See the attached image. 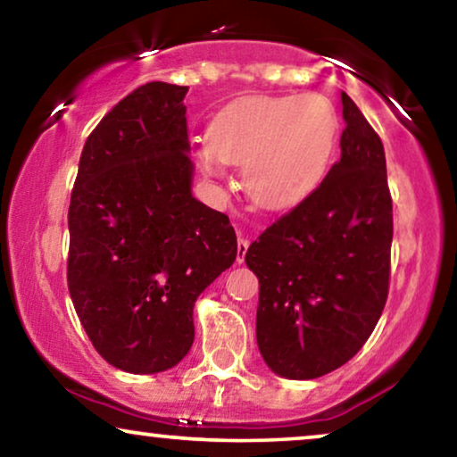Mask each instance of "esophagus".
Returning a JSON list of instances; mask_svg holds the SVG:
<instances>
[{"mask_svg":"<svg viewBox=\"0 0 457 457\" xmlns=\"http://www.w3.org/2000/svg\"><path fill=\"white\" fill-rule=\"evenodd\" d=\"M246 251H248V240L238 238V253H236V259H238V263H242V261H245Z\"/></svg>","mask_w":457,"mask_h":457,"instance_id":"esophagus-1","label":"esophagus"}]
</instances>
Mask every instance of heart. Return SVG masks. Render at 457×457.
<instances>
[{"label": "heart", "instance_id": "heart-1", "mask_svg": "<svg viewBox=\"0 0 457 457\" xmlns=\"http://www.w3.org/2000/svg\"><path fill=\"white\" fill-rule=\"evenodd\" d=\"M337 112L321 96L242 97L212 120L198 165L225 178L245 167L248 196L265 209H288L312 194L328 171L337 142Z\"/></svg>", "mask_w": 457, "mask_h": 457}]
</instances>
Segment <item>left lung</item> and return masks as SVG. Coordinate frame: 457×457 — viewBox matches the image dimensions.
<instances>
[{"instance_id":"left-lung-1","label":"left lung","mask_w":457,"mask_h":457,"mask_svg":"<svg viewBox=\"0 0 457 457\" xmlns=\"http://www.w3.org/2000/svg\"><path fill=\"white\" fill-rule=\"evenodd\" d=\"M340 100V161L245 257L261 284L259 351L292 380L320 378L349 361L388 296L393 200L385 148L345 91Z\"/></svg>"}]
</instances>
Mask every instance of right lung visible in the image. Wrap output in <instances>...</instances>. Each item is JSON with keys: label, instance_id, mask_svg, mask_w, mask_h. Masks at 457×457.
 I'll list each match as a JSON object with an SVG mask.
<instances>
[{"label": "right lung", "instance_id": "obj_1", "mask_svg": "<svg viewBox=\"0 0 457 457\" xmlns=\"http://www.w3.org/2000/svg\"><path fill=\"white\" fill-rule=\"evenodd\" d=\"M187 87L139 85L89 133L69 206V292L111 366L156 374L194 343V303L238 253L228 215L192 196Z\"/></svg>", "mask_w": 457, "mask_h": 457}]
</instances>
